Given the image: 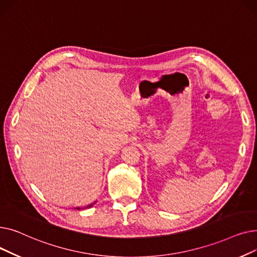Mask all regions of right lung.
I'll return each mask as SVG.
<instances>
[{
    "instance_id": "add662e5",
    "label": "right lung",
    "mask_w": 257,
    "mask_h": 257,
    "mask_svg": "<svg viewBox=\"0 0 257 257\" xmlns=\"http://www.w3.org/2000/svg\"><path fill=\"white\" fill-rule=\"evenodd\" d=\"M97 203V201H94L93 203H90L89 205H86V206H84V207H76V209H84V208H90V207H92L94 204Z\"/></svg>"
}]
</instances>
